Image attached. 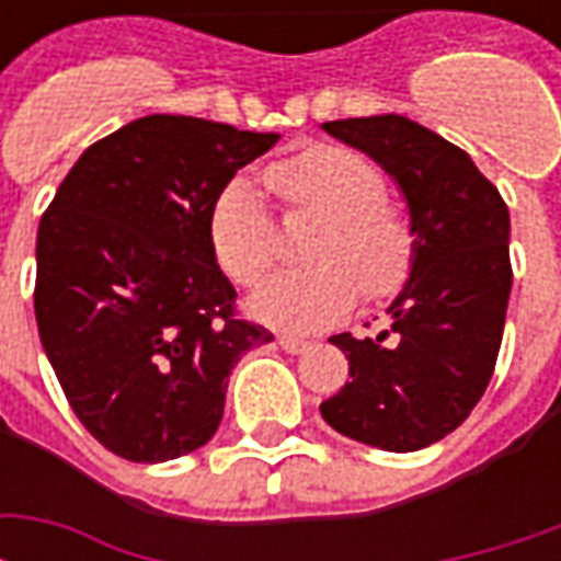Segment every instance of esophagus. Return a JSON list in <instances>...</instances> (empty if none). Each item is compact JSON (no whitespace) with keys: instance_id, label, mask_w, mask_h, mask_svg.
<instances>
[{"instance_id":"1","label":"esophagus","mask_w":561,"mask_h":561,"mask_svg":"<svg viewBox=\"0 0 561 561\" xmlns=\"http://www.w3.org/2000/svg\"><path fill=\"white\" fill-rule=\"evenodd\" d=\"M282 352L288 354H304L309 348V340H300V336H279Z\"/></svg>"}]
</instances>
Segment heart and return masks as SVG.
I'll return each mask as SVG.
<instances>
[{"label":"heart","instance_id":"b5f03b06","mask_svg":"<svg viewBox=\"0 0 561 561\" xmlns=\"http://www.w3.org/2000/svg\"><path fill=\"white\" fill-rule=\"evenodd\" d=\"M267 185L291 209L324 216L309 257L282 270L249 300L252 316L273 328L316 330L352 312L360 285L369 297L400 288L414 257L412 221L385 197V176L345 147H309L270 164ZM209 243L221 270L255 285L276 261V228L249 176H233L209 209Z\"/></svg>","mask_w":561,"mask_h":561}]
</instances>
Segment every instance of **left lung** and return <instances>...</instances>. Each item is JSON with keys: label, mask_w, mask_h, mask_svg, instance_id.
Instances as JSON below:
<instances>
[{"label": "left lung", "mask_w": 561, "mask_h": 561, "mask_svg": "<svg viewBox=\"0 0 561 561\" xmlns=\"http://www.w3.org/2000/svg\"><path fill=\"white\" fill-rule=\"evenodd\" d=\"M397 180L414 233L409 279L376 340L330 336L348 381L321 417L354 442L409 454L454 433L490 385L511 297V219L469 152L400 114L324 123ZM391 342H387V336Z\"/></svg>", "instance_id": "left-lung-1"}]
</instances>
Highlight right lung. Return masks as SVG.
Wrapping results in <instances>:
<instances>
[{"instance_id":"1","label":"right lung","mask_w":561,"mask_h":561,"mask_svg":"<svg viewBox=\"0 0 561 561\" xmlns=\"http://www.w3.org/2000/svg\"><path fill=\"white\" fill-rule=\"evenodd\" d=\"M276 140L140 116L75 161L42 216L38 336L78 421L116 457L164 462L207 445L231 369L273 340L233 309L209 209Z\"/></svg>"}]
</instances>
